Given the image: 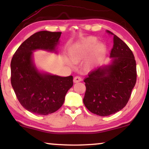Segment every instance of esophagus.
<instances>
[{"label":"esophagus","instance_id":"esophagus-1","mask_svg":"<svg viewBox=\"0 0 149 149\" xmlns=\"http://www.w3.org/2000/svg\"><path fill=\"white\" fill-rule=\"evenodd\" d=\"M82 81V79H81V77L79 76H76L74 77V79H73V81H74V83H78V82H80V81Z\"/></svg>","mask_w":149,"mask_h":149}]
</instances>
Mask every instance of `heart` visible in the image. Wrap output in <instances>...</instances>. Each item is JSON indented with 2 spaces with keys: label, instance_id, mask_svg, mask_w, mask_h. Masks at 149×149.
<instances>
[{
  "label": "heart",
  "instance_id": "b5f03b06",
  "mask_svg": "<svg viewBox=\"0 0 149 149\" xmlns=\"http://www.w3.org/2000/svg\"><path fill=\"white\" fill-rule=\"evenodd\" d=\"M97 43V39L95 36H89L78 43L72 46L69 50V55L71 60L74 62H79L81 60L85 58L93 49L95 48L93 52V56L89 58L85 62V67L89 68L92 64L93 61L95 57H97L100 55L102 54L105 52V46L103 44ZM66 62L69 65L72 66V64L69 60H66Z\"/></svg>",
  "mask_w": 149,
  "mask_h": 149
}]
</instances>
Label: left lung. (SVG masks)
<instances>
[{
	"label": "left lung",
	"mask_w": 149,
	"mask_h": 149,
	"mask_svg": "<svg viewBox=\"0 0 149 149\" xmlns=\"http://www.w3.org/2000/svg\"><path fill=\"white\" fill-rule=\"evenodd\" d=\"M113 36L111 52V65L98 67L85 79L86 91L83 103L89 111L105 117L121 111L131 96L137 78L136 63L129 47L109 30Z\"/></svg>",
	"instance_id": "8db88e82"
}]
</instances>
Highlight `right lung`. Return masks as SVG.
<instances>
[{"label":"right lung","mask_w":149,"mask_h":149,"mask_svg":"<svg viewBox=\"0 0 149 149\" xmlns=\"http://www.w3.org/2000/svg\"><path fill=\"white\" fill-rule=\"evenodd\" d=\"M61 34V32H36L22 42L12 58L11 85L21 105L31 113L47 115L57 111L73 85L72 76L41 74L32 62V52L39 49L54 51Z\"/></svg>","instance_id":"right-lung-1"}]
</instances>
